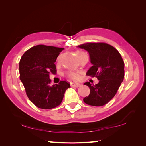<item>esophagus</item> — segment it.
<instances>
[{"label":"esophagus","mask_w":146,"mask_h":146,"mask_svg":"<svg viewBox=\"0 0 146 146\" xmlns=\"http://www.w3.org/2000/svg\"><path fill=\"white\" fill-rule=\"evenodd\" d=\"M70 86H71L72 87L78 88V87L81 86V84L77 83V82H71V83H70Z\"/></svg>","instance_id":"34e87169"}]
</instances>
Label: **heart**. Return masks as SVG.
<instances>
[{
  "mask_svg": "<svg viewBox=\"0 0 146 146\" xmlns=\"http://www.w3.org/2000/svg\"><path fill=\"white\" fill-rule=\"evenodd\" d=\"M83 54H85V53L83 52H81V51L77 52V56H80ZM68 76L69 77H70L71 78H73V79H78L79 78H80V75H79L78 73L74 72H69L68 73Z\"/></svg>",
  "mask_w": 146,
  "mask_h": 146,
  "instance_id": "1",
  "label": "heart"
}]
</instances>
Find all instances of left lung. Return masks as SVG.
Here are the masks:
<instances>
[{
	"label": "left lung",
	"mask_w": 146,
	"mask_h": 146,
	"mask_svg": "<svg viewBox=\"0 0 146 146\" xmlns=\"http://www.w3.org/2000/svg\"><path fill=\"white\" fill-rule=\"evenodd\" d=\"M77 47L89 53L92 66L86 75L99 80L95 85L89 82L84 83L90 89L84 102L96 107L103 106L114 98L123 82L124 63L122 56L115 48L106 43H86Z\"/></svg>",
	"instance_id": "1"
}]
</instances>
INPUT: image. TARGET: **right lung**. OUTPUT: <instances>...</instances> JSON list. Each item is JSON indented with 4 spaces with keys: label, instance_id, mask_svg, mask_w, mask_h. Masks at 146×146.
I'll return each mask as SVG.
<instances>
[{
    "label": "right lung",
    "instance_id": "1",
    "mask_svg": "<svg viewBox=\"0 0 146 146\" xmlns=\"http://www.w3.org/2000/svg\"><path fill=\"white\" fill-rule=\"evenodd\" d=\"M64 48L38 45L26 51L19 62L20 80L29 99L37 107L52 109L63 100L70 84L61 81L50 85L49 74L56 73L57 57Z\"/></svg>",
    "mask_w": 146,
    "mask_h": 146
}]
</instances>
